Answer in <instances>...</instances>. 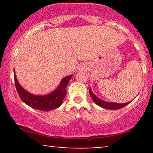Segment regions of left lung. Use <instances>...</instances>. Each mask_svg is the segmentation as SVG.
I'll return each instance as SVG.
<instances>
[{
    "label": "left lung",
    "instance_id": "left-lung-1",
    "mask_svg": "<svg viewBox=\"0 0 153 153\" xmlns=\"http://www.w3.org/2000/svg\"><path fill=\"white\" fill-rule=\"evenodd\" d=\"M89 94H90L91 98L94 100V101L98 106L102 107L103 108H106V109H110V110H116L119 109V108H122L123 107L126 106L127 104H129L130 103H113V102H107V101H103V100L100 99L99 98H98L97 96L95 95L94 93L91 91V88H89Z\"/></svg>",
    "mask_w": 153,
    "mask_h": 153
}]
</instances>
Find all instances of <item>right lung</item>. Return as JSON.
<instances>
[{
	"label": "right lung",
	"mask_w": 153,
	"mask_h": 153,
	"mask_svg": "<svg viewBox=\"0 0 153 153\" xmlns=\"http://www.w3.org/2000/svg\"><path fill=\"white\" fill-rule=\"evenodd\" d=\"M13 71L16 88L20 99L31 108L45 111L55 109L61 106L66 96L67 85L73 76V75H71L63 78L59 86L51 94L45 96H37L30 94L21 86L15 75V69Z\"/></svg>",
	"instance_id": "1"
}]
</instances>
